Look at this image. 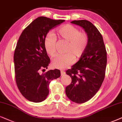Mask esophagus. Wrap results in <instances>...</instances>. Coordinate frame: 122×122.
I'll return each mask as SVG.
<instances>
[{
    "label": "esophagus",
    "instance_id": "obj_1",
    "mask_svg": "<svg viewBox=\"0 0 122 122\" xmlns=\"http://www.w3.org/2000/svg\"><path fill=\"white\" fill-rule=\"evenodd\" d=\"M61 75H64V74H65V72L63 70H61Z\"/></svg>",
    "mask_w": 122,
    "mask_h": 122
}]
</instances>
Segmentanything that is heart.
<instances>
[{
  "instance_id": "obj_1",
  "label": "heart",
  "mask_w": 122,
  "mask_h": 122,
  "mask_svg": "<svg viewBox=\"0 0 122 122\" xmlns=\"http://www.w3.org/2000/svg\"><path fill=\"white\" fill-rule=\"evenodd\" d=\"M57 35L61 39L67 42L64 55L57 56L52 60V65L55 68L65 69L74 61V56L79 58L87 50L89 43L88 35L85 31H79L77 27L71 25L62 26L57 30ZM56 38L53 33H48L44 40L46 52L53 57L56 55Z\"/></svg>"
}]
</instances>
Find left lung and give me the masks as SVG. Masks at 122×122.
Instances as JSON below:
<instances>
[{
	"mask_svg": "<svg viewBox=\"0 0 122 122\" xmlns=\"http://www.w3.org/2000/svg\"><path fill=\"white\" fill-rule=\"evenodd\" d=\"M72 24L82 27L89 37L87 50L79 61L66 71L71 83L66 87L67 97L77 104L91 99L102 85L105 76L107 52L102 35L87 20H75Z\"/></svg>",
	"mask_w": 122,
	"mask_h": 122,
	"instance_id": "obj_1",
	"label": "left lung"
}]
</instances>
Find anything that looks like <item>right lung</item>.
Here are the masks:
<instances>
[{
    "instance_id": "1",
    "label": "right lung",
    "mask_w": 122,
    "mask_h": 122,
    "mask_svg": "<svg viewBox=\"0 0 122 122\" xmlns=\"http://www.w3.org/2000/svg\"><path fill=\"white\" fill-rule=\"evenodd\" d=\"M64 21L39 17L24 29L18 40L13 57L15 79L20 92L29 101H44L49 94L51 81L61 75L58 69L41 72L47 69L50 62L44 47L45 36Z\"/></svg>"
}]
</instances>
